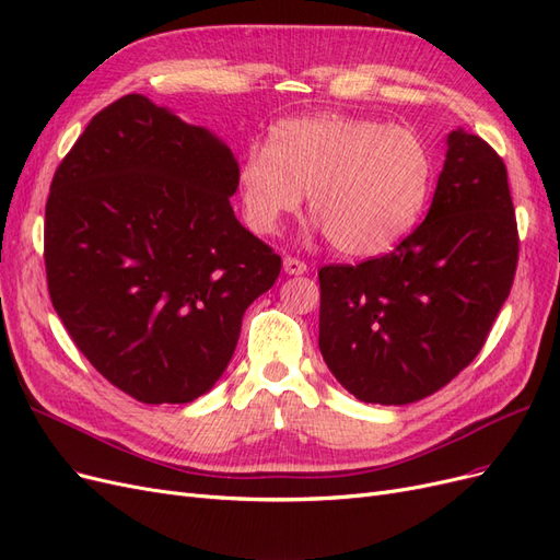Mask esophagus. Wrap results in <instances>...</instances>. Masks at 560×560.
Returning <instances> with one entry per match:
<instances>
[{"label":"esophagus","mask_w":560,"mask_h":560,"mask_svg":"<svg viewBox=\"0 0 560 560\" xmlns=\"http://www.w3.org/2000/svg\"><path fill=\"white\" fill-rule=\"evenodd\" d=\"M282 268H284V273H290V276H301V273H306V270H308V266L296 257H284Z\"/></svg>","instance_id":"esophagus-1"}]
</instances>
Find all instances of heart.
I'll list each match as a JSON object with an SVG mask.
<instances>
[{"instance_id":"obj_1","label":"heart","mask_w":560,"mask_h":560,"mask_svg":"<svg viewBox=\"0 0 560 560\" xmlns=\"http://www.w3.org/2000/svg\"><path fill=\"white\" fill-rule=\"evenodd\" d=\"M434 182L428 142L374 118L315 114L287 118L268 147H252L238 186L245 222L276 233L308 194L311 214L346 257H376L406 238Z\"/></svg>"}]
</instances>
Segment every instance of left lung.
<instances>
[{
	"label": "left lung",
	"mask_w": 560,
	"mask_h": 560,
	"mask_svg": "<svg viewBox=\"0 0 560 560\" xmlns=\"http://www.w3.org/2000/svg\"><path fill=\"white\" fill-rule=\"evenodd\" d=\"M516 212L504 161L453 130L430 212L383 257L319 278V352L369 404H411L471 364L512 292Z\"/></svg>",
	"instance_id": "obj_1"
}]
</instances>
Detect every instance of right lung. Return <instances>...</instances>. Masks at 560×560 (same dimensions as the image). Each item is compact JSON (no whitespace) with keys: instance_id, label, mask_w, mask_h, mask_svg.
<instances>
[{"instance_id":"1","label":"right lung","mask_w":560,"mask_h":560,"mask_svg":"<svg viewBox=\"0 0 560 560\" xmlns=\"http://www.w3.org/2000/svg\"><path fill=\"white\" fill-rule=\"evenodd\" d=\"M241 167L206 128L130 93L97 112L50 182V303L97 374L186 404L224 374L280 254L231 208Z\"/></svg>"}]
</instances>
